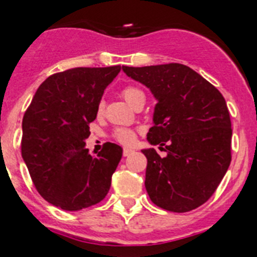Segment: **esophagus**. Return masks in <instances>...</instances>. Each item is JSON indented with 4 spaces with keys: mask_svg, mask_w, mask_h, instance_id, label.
I'll return each instance as SVG.
<instances>
[{
    "mask_svg": "<svg viewBox=\"0 0 257 257\" xmlns=\"http://www.w3.org/2000/svg\"><path fill=\"white\" fill-rule=\"evenodd\" d=\"M133 153H135V151L132 150V149H124V151H122V155L129 156V155H132Z\"/></svg>",
    "mask_w": 257,
    "mask_h": 257,
    "instance_id": "1",
    "label": "esophagus"
}]
</instances>
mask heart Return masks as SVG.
Here are the masks:
<instances>
[{
	"label": "heart",
	"instance_id": "obj_1",
	"mask_svg": "<svg viewBox=\"0 0 257 257\" xmlns=\"http://www.w3.org/2000/svg\"><path fill=\"white\" fill-rule=\"evenodd\" d=\"M122 97H124V99L133 107L140 98L144 97V93H142V90L136 88V86H126V88L122 89ZM103 110L104 102L101 101L99 104H98L97 112L101 115V113L103 112ZM113 137H115L116 141L120 142V144L125 145V146H132L136 141V132L128 128H119L115 131Z\"/></svg>",
	"mask_w": 257,
	"mask_h": 257
}]
</instances>
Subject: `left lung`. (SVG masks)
<instances>
[{
  "mask_svg": "<svg viewBox=\"0 0 257 257\" xmlns=\"http://www.w3.org/2000/svg\"><path fill=\"white\" fill-rule=\"evenodd\" d=\"M131 79L156 99L147 141L167 153L144 149L145 186L151 202L189 212L212 196L230 166L231 122L224 97L211 82L180 63L126 67Z\"/></svg>",
  "mask_w": 257,
  "mask_h": 257,
  "instance_id": "8db88e82",
  "label": "left lung"
}]
</instances>
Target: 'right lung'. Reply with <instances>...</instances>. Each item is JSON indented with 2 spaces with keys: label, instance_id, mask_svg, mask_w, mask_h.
Listing matches in <instances>:
<instances>
[{
  "label": "right lung",
  "instance_id": "add662e5",
  "mask_svg": "<svg viewBox=\"0 0 257 257\" xmlns=\"http://www.w3.org/2000/svg\"><path fill=\"white\" fill-rule=\"evenodd\" d=\"M121 67H79L54 73L39 86L22 122V158L40 195L64 211L104 199L122 149L107 142L85 147L103 91Z\"/></svg>",
  "mask_w": 257,
  "mask_h": 257
}]
</instances>
